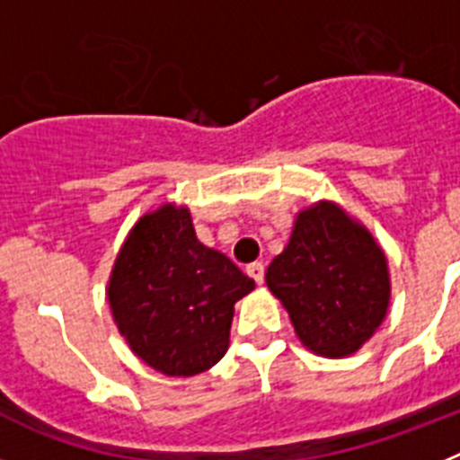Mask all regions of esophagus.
I'll use <instances>...</instances> for the list:
<instances>
[{
	"mask_svg": "<svg viewBox=\"0 0 460 460\" xmlns=\"http://www.w3.org/2000/svg\"><path fill=\"white\" fill-rule=\"evenodd\" d=\"M246 274L251 276V279L255 280V283H262V280H265V265H262V262H253V265H249L246 267Z\"/></svg>",
	"mask_w": 460,
	"mask_h": 460,
	"instance_id": "obj_1",
	"label": "esophagus"
}]
</instances>
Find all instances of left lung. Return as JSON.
<instances>
[{
  "mask_svg": "<svg viewBox=\"0 0 460 460\" xmlns=\"http://www.w3.org/2000/svg\"><path fill=\"white\" fill-rule=\"evenodd\" d=\"M267 286L308 350L345 357L373 336L389 306L387 258L376 239L332 202L302 211Z\"/></svg>",
  "mask_w": 460,
  "mask_h": 460,
  "instance_id": "8db88e82",
  "label": "left lung"
}]
</instances>
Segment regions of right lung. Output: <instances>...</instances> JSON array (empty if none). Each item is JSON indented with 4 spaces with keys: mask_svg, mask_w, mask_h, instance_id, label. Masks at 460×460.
<instances>
[{
    "mask_svg": "<svg viewBox=\"0 0 460 460\" xmlns=\"http://www.w3.org/2000/svg\"><path fill=\"white\" fill-rule=\"evenodd\" d=\"M255 288L198 242L184 207L142 217L117 255L108 299L126 343L165 376H198L226 355L233 306Z\"/></svg>",
    "mask_w": 460,
    "mask_h": 460,
    "instance_id": "right-lung-1",
    "label": "right lung"
}]
</instances>
